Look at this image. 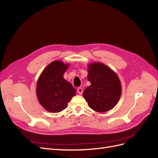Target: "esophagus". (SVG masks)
Returning <instances> with one entry per match:
<instances>
[{
  "mask_svg": "<svg viewBox=\"0 0 158 158\" xmlns=\"http://www.w3.org/2000/svg\"><path fill=\"white\" fill-rule=\"evenodd\" d=\"M77 91H78V92L79 94H80V95L82 94V93H83V89L82 88H78L77 89Z\"/></svg>",
  "mask_w": 158,
  "mask_h": 158,
  "instance_id": "obj_1",
  "label": "esophagus"
}]
</instances>
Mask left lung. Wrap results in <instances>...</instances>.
<instances>
[{
    "instance_id": "obj_1",
    "label": "left lung",
    "mask_w": 158,
    "mask_h": 158,
    "mask_svg": "<svg viewBox=\"0 0 158 158\" xmlns=\"http://www.w3.org/2000/svg\"><path fill=\"white\" fill-rule=\"evenodd\" d=\"M88 68V80L91 85L84 91L83 97L94 111H107L116 106L121 97L120 80L111 69L102 63H92Z\"/></svg>"
}]
</instances>
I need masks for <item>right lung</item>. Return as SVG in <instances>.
I'll return each instance as SVG.
<instances>
[{"label":"right lung","instance_id":"obj_1","mask_svg":"<svg viewBox=\"0 0 158 158\" xmlns=\"http://www.w3.org/2000/svg\"><path fill=\"white\" fill-rule=\"evenodd\" d=\"M69 64L55 60L43 71L37 81V95L41 106L52 113H58L67 107V103L76 95V89L63 75Z\"/></svg>","mask_w":158,"mask_h":158}]
</instances>
